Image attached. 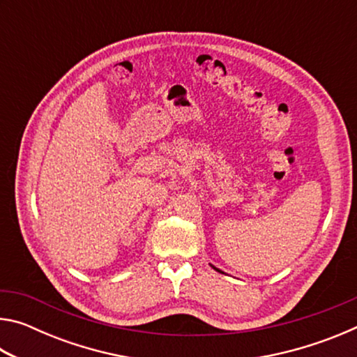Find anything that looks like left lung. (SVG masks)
I'll list each match as a JSON object with an SVG mask.
<instances>
[{"label":"left lung","mask_w":357,"mask_h":357,"mask_svg":"<svg viewBox=\"0 0 357 357\" xmlns=\"http://www.w3.org/2000/svg\"><path fill=\"white\" fill-rule=\"evenodd\" d=\"M215 269V268H214ZM215 271H219V269H215ZM219 273H222V271H219Z\"/></svg>","instance_id":"1"}]
</instances>
